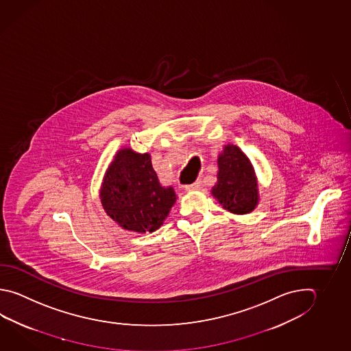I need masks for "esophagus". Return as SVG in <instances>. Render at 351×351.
<instances>
[{
    "label": "esophagus",
    "mask_w": 351,
    "mask_h": 351,
    "mask_svg": "<svg viewBox=\"0 0 351 351\" xmlns=\"http://www.w3.org/2000/svg\"><path fill=\"white\" fill-rule=\"evenodd\" d=\"M199 189H201V181H196L191 185H187L185 187L186 191H197Z\"/></svg>",
    "instance_id": "1"
}]
</instances>
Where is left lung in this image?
Segmentation results:
<instances>
[{"instance_id": "left-lung-1", "label": "left lung", "mask_w": 351, "mask_h": 351, "mask_svg": "<svg viewBox=\"0 0 351 351\" xmlns=\"http://www.w3.org/2000/svg\"><path fill=\"white\" fill-rule=\"evenodd\" d=\"M217 182L211 193L234 215L253 211L259 202L258 179L251 160L239 146L227 144L217 158Z\"/></svg>"}]
</instances>
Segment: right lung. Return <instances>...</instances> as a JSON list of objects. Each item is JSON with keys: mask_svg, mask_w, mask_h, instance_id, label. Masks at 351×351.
Listing matches in <instances>:
<instances>
[{"mask_svg": "<svg viewBox=\"0 0 351 351\" xmlns=\"http://www.w3.org/2000/svg\"><path fill=\"white\" fill-rule=\"evenodd\" d=\"M99 199L106 215L125 231L146 233L164 223L176 193L161 185L150 154L121 147L108 166Z\"/></svg>", "mask_w": 351, "mask_h": 351, "instance_id": "add662e5", "label": "right lung"}]
</instances>
